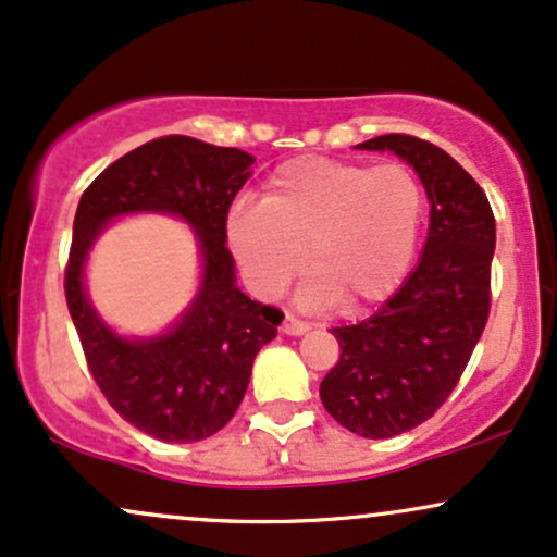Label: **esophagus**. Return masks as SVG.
<instances>
[{
    "label": "esophagus",
    "mask_w": 557,
    "mask_h": 557,
    "mask_svg": "<svg viewBox=\"0 0 557 557\" xmlns=\"http://www.w3.org/2000/svg\"><path fill=\"white\" fill-rule=\"evenodd\" d=\"M285 335H304V332H309V322H304V319L293 317V314H285L283 319V327Z\"/></svg>",
    "instance_id": "1"
}]
</instances>
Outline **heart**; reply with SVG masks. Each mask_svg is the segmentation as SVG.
<instances>
[{
    "mask_svg": "<svg viewBox=\"0 0 557 557\" xmlns=\"http://www.w3.org/2000/svg\"><path fill=\"white\" fill-rule=\"evenodd\" d=\"M424 214V185L406 164L304 157L272 172L261 203L230 209L225 233L259 296L283 293L306 259L309 304L361 311L406 280Z\"/></svg>",
    "mask_w": 557,
    "mask_h": 557,
    "instance_id": "heart-1",
    "label": "heart"
}]
</instances>
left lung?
Returning a JSON list of instances; mask_svg holds the SVG:
<instances>
[{
    "label": "left lung",
    "mask_w": 557,
    "mask_h": 557,
    "mask_svg": "<svg viewBox=\"0 0 557 557\" xmlns=\"http://www.w3.org/2000/svg\"><path fill=\"white\" fill-rule=\"evenodd\" d=\"M359 149L395 151L430 198L417 270L372 317L332 327L341 359L319 387L337 424L385 440L434 417L474 354L492 304L495 214L474 177L430 140L387 133Z\"/></svg>",
    "instance_id": "8db88e82"
}]
</instances>
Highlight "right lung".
<instances>
[{
  "mask_svg": "<svg viewBox=\"0 0 557 557\" xmlns=\"http://www.w3.org/2000/svg\"><path fill=\"white\" fill-rule=\"evenodd\" d=\"M253 157L188 136H162L127 151L83 190L65 267V298L88 372L114 411L164 443H196L238 411L261 345L277 335L283 311L235 285L227 212L251 175ZM164 211L199 235L205 277L199 296L168 336H114L82 290V264L112 215Z\"/></svg>",
  "mask_w": 557,
  "mask_h": 557,
  "instance_id": "1",
  "label": "right lung"
}]
</instances>
